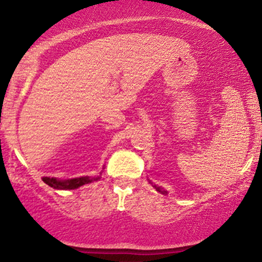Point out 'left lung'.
Returning <instances> with one entry per match:
<instances>
[{
  "instance_id": "1",
  "label": "left lung",
  "mask_w": 262,
  "mask_h": 262,
  "mask_svg": "<svg viewBox=\"0 0 262 262\" xmlns=\"http://www.w3.org/2000/svg\"><path fill=\"white\" fill-rule=\"evenodd\" d=\"M155 188H156V189H158V191H159V192H162V193H166V192H165V191H162V189H161L160 187H156V186H155Z\"/></svg>"
}]
</instances>
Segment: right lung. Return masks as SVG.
Returning <instances> with one entry per match:
<instances>
[{"instance_id": "add662e5", "label": "right lung", "mask_w": 262, "mask_h": 262, "mask_svg": "<svg viewBox=\"0 0 262 262\" xmlns=\"http://www.w3.org/2000/svg\"><path fill=\"white\" fill-rule=\"evenodd\" d=\"M100 179V176L97 177H77V179H71V180H65V181H60V180L56 179H50V177H43V181L47 183L50 187L56 188V189H75L80 186L86 185V183H90L92 181H97Z\"/></svg>"}]
</instances>
